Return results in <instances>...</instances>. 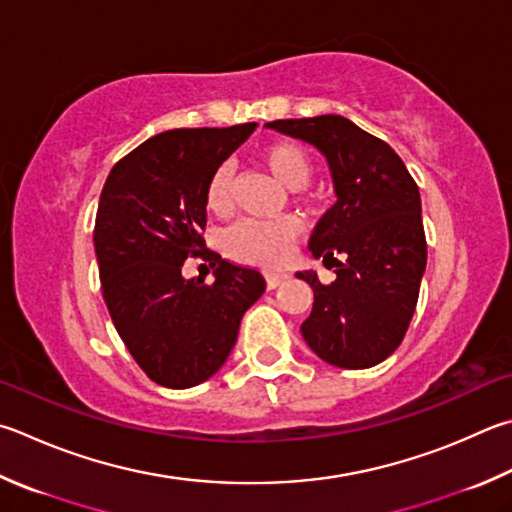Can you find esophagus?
Instances as JSON below:
<instances>
[{"label": "esophagus", "mask_w": 512, "mask_h": 512, "mask_svg": "<svg viewBox=\"0 0 512 512\" xmlns=\"http://www.w3.org/2000/svg\"><path fill=\"white\" fill-rule=\"evenodd\" d=\"M264 277H266V286L268 288H275V286H280L284 280H286V273H273V271H266L264 273Z\"/></svg>", "instance_id": "1"}]
</instances>
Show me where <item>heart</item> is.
I'll return each instance as SVG.
<instances>
[{"instance_id":"obj_1","label":"heart","mask_w":512,"mask_h":512,"mask_svg":"<svg viewBox=\"0 0 512 512\" xmlns=\"http://www.w3.org/2000/svg\"><path fill=\"white\" fill-rule=\"evenodd\" d=\"M262 163L277 181L288 190H302L311 181L313 163L304 147L291 141L271 143L264 147ZM206 206L212 215L224 217L232 208V167L221 163L212 172L206 188ZM300 232L297 221L282 217L275 221L241 219L226 232L224 246L230 257L246 264L277 266L291 253V246Z\"/></svg>"}]
</instances>
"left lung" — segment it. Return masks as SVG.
Segmentation results:
<instances>
[{
    "mask_svg": "<svg viewBox=\"0 0 512 512\" xmlns=\"http://www.w3.org/2000/svg\"><path fill=\"white\" fill-rule=\"evenodd\" d=\"M266 127L324 154L338 201L315 226L309 250L336 280L297 273L313 288L302 336L315 356L342 369H367L405 338L427 264L421 194L392 147L345 116L273 120Z\"/></svg>",
    "mask_w": 512,
    "mask_h": 512,
    "instance_id": "1",
    "label": "left lung"
}]
</instances>
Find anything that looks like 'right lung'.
I'll return each mask as SVG.
<instances>
[{
	"label": "right lung",
	"instance_id": "add662e5",
	"mask_svg": "<svg viewBox=\"0 0 512 512\" xmlns=\"http://www.w3.org/2000/svg\"><path fill=\"white\" fill-rule=\"evenodd\" d=\"M257 123L170 129L120 159L100 192L94 246L111 322L147 376L170 389L217 374L239 322L266 291L259 271L206 248V188ZM216 266V282L185 281L188 256Z\"/></svg>",
	"mask_w": 512,
	"mask_h": 512
}]
</instances>
